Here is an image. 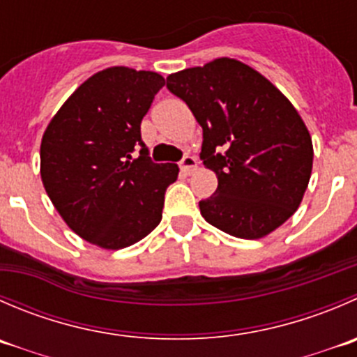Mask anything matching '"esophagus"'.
Here are the masks:
<instances>
[{
    "instance_id": "34e87169",
    "label": "esophagus",
    "mask_w": 357,
    "mask_h": 357,
    "mask_svg": "<svg viewBox=\"0 0 357 357\" xmlns=\"http://www.w3.org/2000/svg\"><path fill=\"white\" fill-rule=\"evenodd\" d=\"M197 167V158L192 157V155H185V157L181 158V162H179V169H181V172H185V174H190L192 171H195Z\"/></svg>"
}]
</instances>
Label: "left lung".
Returning <instances> with one entry per match:
<instances>
[{"mask_svg": "<svg viewBox=\"0 0 357 357\" xmlns=\"http://www.w3.org/2000/svg\"><path fill=\"white\" fill-rule=\"evenodd\" d=\"M202 127L200 160L218 188L199 207L207 223L238 238L281 227L303 199L312 139L291 102L265 76L235 59L167 76Z\"/></svg>", "mask_w": 357, "mask_h": 357, "instance_id": "1", "label": "left lung"}]
</instances>
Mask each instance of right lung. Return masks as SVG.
I'll return each instance as SVG.
<instances>
[{"mask_svg":"<svg viewBox=\"0 0 357 357\" xmlns=\"http://www.w3.org/2000/svg\"><path fill=\"white\" fill-rule=\"evenodd\" d=\"M165 79L115 66L73 92L41 139V179L75 234L105 249L146 237L162 220L165 190L178 165L155 164L141 120ZM140 150V157L132 153Z\"/></svg>","mask_w":357,"mask_h":357,"instance_id":"right-lung-1","label":"right lung"}]
</instances>
